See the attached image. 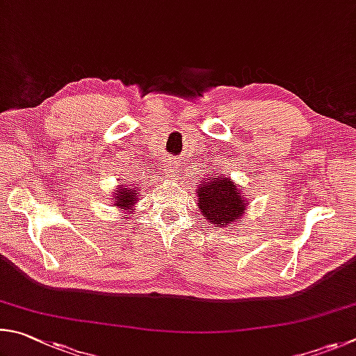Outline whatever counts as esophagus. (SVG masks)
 Segmentation results:
<instances>
[{"instance_id": "34e87169", "label": "esophagus", "mask_w": 356, "mask_h": 356, "mask_svg": "<svg viewBox=\"0 0 356 356\" xmlns=\"http://www.w3.org/2000/svg\"><path fill=\"white\" fill-rule=\"evenodd\" d=\"M177 172H178V170H177V165L172 164V162H170V164H168V168H167V173L170 175V177L175 178V177H177V175H178Z\"/></svg>"}]
</instances>
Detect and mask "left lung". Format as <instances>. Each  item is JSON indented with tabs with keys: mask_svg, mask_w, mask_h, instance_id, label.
I'll use <instances>...</instances> for the list:
<instances>
[{
	"mask_svg": "<svg viewBox=\"0 0 356 356\" xmlns=\"http://www.w3.org/2000/svg\"><path fill=\"white\" fill-rule=\"evenodd\" d=\"M198 208L204 219L217 228L239 225L248 207L241 186L223 173L208 175L197 188Z\"/></svg>",
	"mask_w": 356,
	"mask_h": 356,
	"instance_id": "1",
	"label": "left lung"
}]
</instances>
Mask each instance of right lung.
<instances>
[{"label": "right lung", "instance_id": "obj_1", "mask_svg": "<svg viewBox=\"0 0 356 356\" xmlns=\"http://www.w3.org/2000/svg\"><path fill=\"white\" fill-rule=\"evenodd\" d=\"M112 200H114L115 207L120 208V211L122 209L128 211V214H131L133 211H129V209H133L134 203L137 202V189H134V188L129 189V188H127V186H118Z\"/></svg>", "mask_w": 356, "mask_h": 356}]
</instances>
